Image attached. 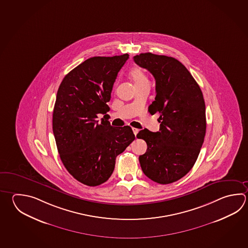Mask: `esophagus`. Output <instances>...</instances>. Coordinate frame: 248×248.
<instances>
[{
    "instance_id": "1",
    "label": "esophagus",
    "mask_w": 248,
    "mask_h": 248,
    "mask_svg": "<svg viewBox=\"0 0 248 248\" xmlns=\"http://www.w3.org/2000/svg\"><path fill=\"white\" fill-rule=\"evenodd\" d=\"M132 131H133V133L135 136L139 133V129H137V128H132Z\"/></svg>"
}]
</instances>
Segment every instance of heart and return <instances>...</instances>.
<instances>
[{"label":"heart","mask_w":248,"mask_h":248,"mask_svg":"<svg viewBox=\"0 0 248 248\" xmlns=\"http://www.w3.org/2000/svg\"><path fill=\"white\" fill-rule=\"evenodd\" d=\"M130 76H131V79L133 81V83L137 87L140 86V85L145 84L148 83V78L145 75L144 71L142 70L140 67H134L130 71Z\"/></svg>","instance_id":"1"}]
</instances>
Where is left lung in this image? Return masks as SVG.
I'll return each instance as SVG.
<instances>
[{
	"label": "left lung",
	"mask_w": 248,
	"mask_h": 248,
	"mask_svg": "<svg viewBox=\"0 0 248 248\" xmlns=\"http://www.w3.org/2000/svg\"><path fill=\"white\" fill-rule=\"evenodd\" d=\"M133 59L155 77L156 96L148 111L160 114L159 131L144 129L137 135L147 144L140 156L141 169L155 183H174L193 168L204 140L203 95L191 74L173 57L146 52Z\"/></svg>",
	"instance_id": "8db88e82"
}]
</instances>
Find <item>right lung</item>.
Returning <instances> with one entry per match:
<instances>
[{"instance_id": "obj_1", "label": "right lung", "mask_w": 248, "mask_h": 248, "mask_svg": "<svg viewBox=\"0 0 248 248\" xmlns=\"http://www.w3.org/2000/svg\"><path fill=\"white\" fill-rule=\"evenodd\" d=\"M129 55L93 57L65 75L57 93L52 130L61 161L79 183L94 187L112 174L116 158L135 140L130 126L97 120L109 110L117 74Z\"/></svg>"}]
</instances>
